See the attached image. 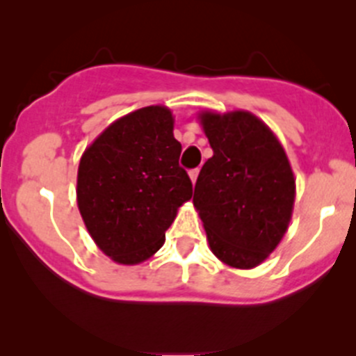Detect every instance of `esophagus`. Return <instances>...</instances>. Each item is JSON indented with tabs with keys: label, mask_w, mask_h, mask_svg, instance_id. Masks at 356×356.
I'll return each mask as SVG.
<instances>
[{
	"label": "esophagus",
	"mask_w": 356,
	"mask_h": 356,
	"mask_svg": "<svg viewBox=\"0 0 356 356\" xmlns=\"http://www.w3.org/2000/svg\"><path fill=\"white\" fill-rule=\"evenodd\" d=\"M198 174H200V168H193V170L189 172V177H191L193 184H196V179H198Z\"/></svg>",
	"instance_id": "34e87169"
}]
</instances>
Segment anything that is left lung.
Returning a JSON list of instances; mask_svg holds the SVG:
<instances>
[{"instance_id": "obj_1", "label": "left lung", "mask_w": 356, "mask_h": 356, "mask_svg": "<svg viewBox=\"0 0 356 356\" xmlns=\"http://www.w3.org/2000/svg\"><path fill=\"white\" fill-rule=\"evenodd\" d=\"M213 149L201 167L193 203L208 245L234 268L260 265L288 231L296 184L284 148L250 111H201Z\"/></svg>"}]
</instances>
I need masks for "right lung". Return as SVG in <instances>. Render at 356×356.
Listing matches in <instances>:
<instances>
[{"label":"right lung","instance_id":"add662e5","mask_svg":"<svg viewBox=\"0 0 356 356\" xmlns=\"http://www.w3.org/2000/svg\"><path fill=\"white\" fill-rule=\"evenodd\" d=\"M167 106H146L108 125L81 158L77 204L89 234L117 264L148 260L165 243L193 184L179 165Z\"/></svg>","mask_w":356,"mask_h":356}]
</instances>
